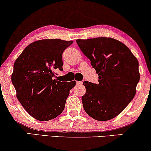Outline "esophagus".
<instances>
[{
	"label": "esophagus",
	"instance_id": "1",
	"mask_svg": "<svg viewBox=\"0 0 151 151\" xmlns=\"http://www.w3.org/2000/svg\"><path fill=\"white\" fill-rule=\"evenodd\" d=\"M76 83H77V85H81V84H82V81H76Z\"/></svg>",
	"mask_w": 151,
	"mask_h": 151
}]
</instances>
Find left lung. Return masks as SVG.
<instances>
[{
    "label": "left lung",
    "instance_id": "obj_1",
    "mask_svg": "<svg viewBox=\"0 0 151 151\" xmlns=\"http://www.w3.org/2000/svg\"><path fill=\"white\" fill-rule=\"evenodd\" d=\"M77 43L99 76L98 84L83 82L86 90L81 98L83 109L96 120L113 119L135 96L140 79L138 60L127 46L112 38L77 39Z\"/></svg>",
    "mask_w": 151,
    "mask_h": 151
}]
</instances>
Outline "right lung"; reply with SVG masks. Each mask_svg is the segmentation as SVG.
Instances as JSON below:
<instances>
[{"instance_id": "1", "label": "right lung", "mask_w": 151, "mask_h": 151, "mask_svg": "<svg viewBox=\"0 0 151 151\" xmlns=\"http://www.w3.org/2000/svg\"><path fill=\"white\" fill-rule=\"evenodd\" d=\"M72 41L42 39L24 48L14 63L11 76L16 96L25 110L39 121H48L64 110L70 91L76 81L55 79L63 70L62 55Z\"/></svg>"}]
</instances>
